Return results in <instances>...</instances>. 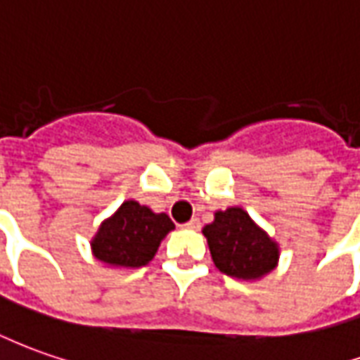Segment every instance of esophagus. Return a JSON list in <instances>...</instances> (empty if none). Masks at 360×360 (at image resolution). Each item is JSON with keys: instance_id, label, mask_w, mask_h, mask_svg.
Here are the masks:
<instances>
[{"instance_id": "esophagus-1", "label": "esophagus", "mask_w": 360, "mask_h": 360, "mask_svg": "<svg viewBox=\"0 0 360 360\" xmlns=\"http://www.w3.org/2000/svg\"><path fill=\"white\" fill-rule=\"evenodd\" d=\"M183 226H185V229H193V231H199V229H200V221H199V219H191V221L185 222Z\"/></svg>"}]
</instances>
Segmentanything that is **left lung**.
Segmentation results:
<instances>
[{
    "label": "left lung",
    "instance_id": "left-lung-1",
    "mask_svg": "<svg viewBox=\"0 0 360 360\" xmlns=\"http://www.w3.org/2000/svg\"><path fill=\"white\" fill-rule=\"evenodd\" d=\"M214 266L238 280H260L278 266L280 248L240 207L214 212L202 229Z\"/></svg>",
    "mask_w": 360,
    "mask_h": 360
}]
</instances>
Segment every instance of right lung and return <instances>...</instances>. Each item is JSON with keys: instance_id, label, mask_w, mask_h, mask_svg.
I'll use <instances>...</instances> for the list:
<instances>
[{"instance_id": "right-lung-1", "label": "right lung", "mask_w": 360, "mask_h": 360, "mask_svg": "<svg viewBox=\"0 0 360 360\" xmlns=\"http://www.w3.org/2000/svg\"><path fill=\"white\" fill-rule=\"evenodd\" d=\"M175 224L165 212H153L138 200H124L90 242L94 258L112 268H141L155 256Z\"/></svg>"}]
</instances>
